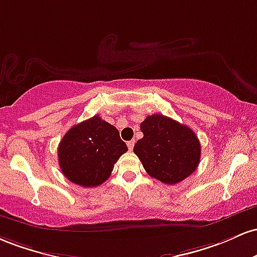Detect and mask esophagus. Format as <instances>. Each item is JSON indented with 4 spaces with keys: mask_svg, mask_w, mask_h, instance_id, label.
I'll use <instances>...</instances> for the list:
<instances>
[{
    "mask_svg": "<svg viewBox=\"0 0 257 257\" xmlns=\"http://www.w3.org/2000/svg\"><path fill=\"white\" fill-rule=\"evenodd\" d=\"M127 147H128L130 151H132V149H134V147H135V141H128Z\"/></svg>",
    "mask_w": 257,
    "mask_h": 257,
    "instance_id": "1",
    "label": "esophagus"
}]
</instances>
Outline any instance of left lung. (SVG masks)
<instances>
[{
    "mask_svg": "<svg viewBox=\"0 0 257 257\" xmlns=\"http://www.w3.org/2000/svg\"><path fill=\"white\" fill-rule=\"evenodd\" d=\"M142 140L135 144L147 174L166 184H176L197 170L200 161V142L188 126L153 114L141 123Z\"/></svg>",
    "mask_w": 257,
    "mask_h": 257,
    "instance_id": "left-lung-1",
    "label": "left lung"
}]
</instances>
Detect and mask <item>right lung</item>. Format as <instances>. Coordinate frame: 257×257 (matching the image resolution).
<instances>
[{
    "label": "right lung",
    "instance_id": "1",
    "mask_svg": "<svg viewBox=\"0 0 257 257\" xmlns=\"http://www.w3.org/2000/svg\"><path fill=\"white\" fill-rule=\"evenodd\" d=\"M127 146L119 131L94 115L69 130L58 147V161L63 175L82 187H97L108 180L114 164Z\"/></svg>",
    "mask_w": 257,
    "mask_h": 257
}]
</instances>
